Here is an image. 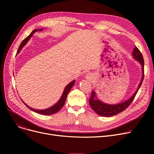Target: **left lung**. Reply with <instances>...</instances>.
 Masks as SVG:
<instances>
[{
	"instance_id": "8db88e82",
	"label": "left lung",
	"mask_w": 154,
	"mask_h": 154,
	"mask_svg": "<svg viewBox=\"0 0 154 154\" xmlns=\"http://www.w3.org/2000/svg\"><path fill=\"white\" fill-rule=\"evenodd\" d=\"M132 54H133L134 57L136 60H138L141 63L142 66V78L137 91L135 92L133 96H132V97H131L127 101L119 103V104H116V105H109V104H106L100 102V100H99V99H97L95 98L96 97L95 93L94 91H92L91 97L89 99V104L91 107H92V109L98 115L103 117H107L116 116L119 114V113L125 110L129 106H130L131 103L132 102V101L134 100L137 92H138L139 88L140 87L142 84L143 80L144 78V60H143L142 53L137 47L134 48Z\"/></svg>"
}]
</instances>
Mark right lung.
Wrapping results in <instances>:
<instances>
[{
  "label": "right lung",
  "mask_w": 154,
  "mask_h": 154,
  "mask_svg": "<svg viewBox=\"0 0 154 154\" xmlns=\"http://www.w3.org/2000/svg\"><path fill=\"white\" fill-rule=\"evenodd\" d=\"M38 30L37 29H35L33 31H32L31 32V34L28 36L25 39H24L23 41L22 42V43L20 44V45H19V47L18 48V51L17 52V54H19L20 51V50L22 49V48L26 44V43L29 41V40L30 39V38L32 36V35H33L34 34V32H35L36 31H37ZM40 31L42 30V29H40L39 30ZM74 83H75V80H73L72 82H71L70 84H69L66 87V88H65V90L63 92V94L61 97V98L60 99V100H59V102L55 103L54 106H53L52 107L48 108V109H45V110H36V109H32L30 107H29L27 105L26 103H24L22 100V102H23V103L26 105V106L29 109H30L31 110L34 111L35 112H37L38 113V114H41V115H45V116H50V115H52V114H55V113L57 112L58 111H59L62 108V107L63 106V105L65 103V102H66V98L67 97V95L69 92V91H70V89L72 88V87H73V85H74Z\"/></svg>",
  "instance_id": "obj_1"
}]
</instances>
